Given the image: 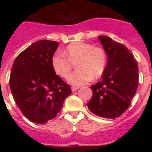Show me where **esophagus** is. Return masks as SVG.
Masks as SVG:
<instances>
[{
	"mask_svg": "<svg viewBox=\"0 0 152 152\" xmlns=\"http://www.w3.org/2000/svg\"><path fill=\"white\" fill-rule=\"evenodd\" d=\"M78 89H79L78 87H72V91H73V92H74V91H77V90H78Z\"/></svg>",
	"mask_w": 152,
	"mask_h": 152,
	"instance_id": "esophagus-1",
	"label": "esophagus"
}]
</instances>
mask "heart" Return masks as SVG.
I'll list each match as a JSON object with an SVG mask.
<instances>
[{
    "label": "heart",
    "instance_id": "obj_1",
    "mask_svg": "<svg viewBox=\"0 0 152 152\" xmlns=\"http://www.w3.org/2000/svg\"><path fill=\"white\" fill-rule=\"evenodd\" d=\"M67 56L61 50L55 52L52 56V66L61 77L68 76L72 71V63L77 68L67 78L69 84L79 86L90 81L93 77H100L105 71L107 58L105 51L100 47L83 42L70 44L65 49Z\"/></svg>",
    "mask_w": 152,
    "mask_h": 152
}]
</instances>
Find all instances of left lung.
<instances>
[{"instance_id": "left-lung-1", "label": "left lung", "mask_w": 152, "mask_h": 152, "mask_svg": "<svg viewBox=\"0 0 152 152\" xmlns=\"http://www.w3.org/2000/svg\"><path fill=\"white\" fill-rule=\"evenodd\" d=\"M107 55L105 71L96 84L91 86L93 96L87 103L96 116L107 119L120 116L131 104L139 85V67L125 45L105 36H99Z\"/></svg>"}]
</instances>
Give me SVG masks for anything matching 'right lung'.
Listing matches in <instances>:
<instances>
[{"label": "right lung", "instance_id": "1", "mask_svg": "<svg viewBox=\"0 0 152 152\" xmlns=\"http://www.w3.org/2000/svg\"><path fill=\"white\" fill-rule=\"evenodd\" d=\"M58 42L37 41L16 58L12 66L10 88L16 104L29 121L47 123L57 116L71 87L58 76L52 56Z\"/></svg>", "mask_w": 152, "mask_h": 152}]
</instances>
